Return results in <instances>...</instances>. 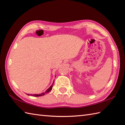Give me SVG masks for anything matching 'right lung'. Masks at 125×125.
Segmentation results:
<instances>
[{"instance_id":"add662e5","label":"right lung","mask_w":125,"mask_h":125,"mask_svg":"<svg viewBox=\"0 0 125 125\" xmlns=\"http://www.w3.org/2000/svg\"><path fill=\"white\" fill-rule=\"evenodd\" d=\"M53 84H54V82H53V83L52 84V85L51 86H50L49 88L48 89L47 91L43 92V93H42V94H27L28 95H31V96H34V97H40V96H42V95H44V94H46L47 93L49 92L50 91H51L52 88V86H53Z\"/></svg>"}]
</instances>
